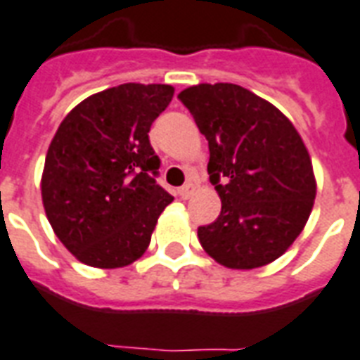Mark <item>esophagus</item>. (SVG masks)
Returning a JSON list of instances; mask_svg holds the SVG:
<instances>
[{"label": "esophagus", "instance_id": "obj_1", "mask_svg": "<svg viewBox=\"0 0 360 360\" xmlns=\"http://www.w3.org/2000/svg\"><path fill=\"white\" fill-rule=\"evenodd\" d=\"M194 190H195V186L192 185V183H186L185 186H181V188H179L181 200H188L190 195L194 194Z\"/></svg>", "mask_w": 360, "mask_h": 360}]
</instances>
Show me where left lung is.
<instances>
[{
  "label": "left lung",
  "mask_w": 360,
  "mask_h": 360,
  "mask_svg": "<svg viewBox=\"0 0 360 360\" xmlns=\"http://www.w3.org/2000/svg\"><path fill=\"white\" fill-rule=\"evenodd\" d=\"M209 142L220 216L198 229L203 250L233 270L270 264L311 216L316 179L302 136L281 110L244 86L201 83L179 94Z\"/></svg>",
  "instance_id": "left-lung-1"
}]
</instances>
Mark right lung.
Listing matches in <instances>:
<instances>
[{
  "instance_id": "right-lung-1",
  "label": "right lung",
  "mask_w": 360,
  "mask_h": 360,
  "mask_svg": "<svg viewBox=\"0 0 360 360\" xmlns=\"http://www.w3.org/2000/svg\"><path fill=\"white\" fill-rule=\"evenodd\" d=\"M174 98L170 84L125 83L83 99L49 144L42 203L64 248L112 270L144 255L174 198L157 185L150 127Z\"/></svg>"
}]
</instances>
